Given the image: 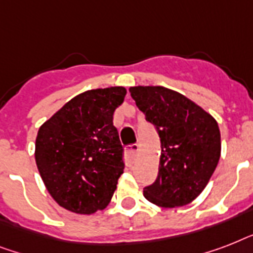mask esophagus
<instances>
[{
    "mask_svg": "<svg viewBox=\"0 0 253 253\" xmlns=\"http://www.w3.org/2000/svg\"><path fill=\"white\" fill-rule=\"evenodd\" d=\"M139 146L138 144H131V146L127 147L126 152H125V159H126L127 166H132L135 162V158L138 155Z\"/></svg>",
    "mask_w": 253,
    "mask_h": 253,
    "instance_id": "esophagus-1",
    "label": "esophagus"
}]
</instances>
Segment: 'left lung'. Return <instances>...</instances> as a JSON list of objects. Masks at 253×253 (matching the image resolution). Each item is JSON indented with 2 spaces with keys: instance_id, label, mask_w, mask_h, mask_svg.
I'll return each instance as SVG.
<instances>
[{
  "instance_id": "1",
  "label": "left lung",
  "mask_w": 253,
  "mask_h": 253,
  "mask_svg": "<svg viewBox=\"0 0 253 253\" xmlns=\"http://www.w3.org/2000/svg\"><path fill=\"white\" fill-rule=\"evenodd\" d=\"M131 97L162 142L158 178L143 194L160 208L185 206L200 196L220 158L215 118L178 91L164 86H131Z\"/></svg>"
}]
</instances>
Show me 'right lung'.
<instances>
[{"label": "right lung", "instance_id": "right-lung-1", "mask_svg": "<svg viewBox=\"0 0 253 253\" xmlns=\"http://www.w3.org/2000/svg\"><path fill=\"white\" fill-rule=\"evenodd\" d=\"M126 93L123 86L86 90L39 127L38 170L65 210L89 215L110 204L125 168L113 114Z\"/></svg>", "mask_w": 253, "mask_h": 253}]
</instances>
